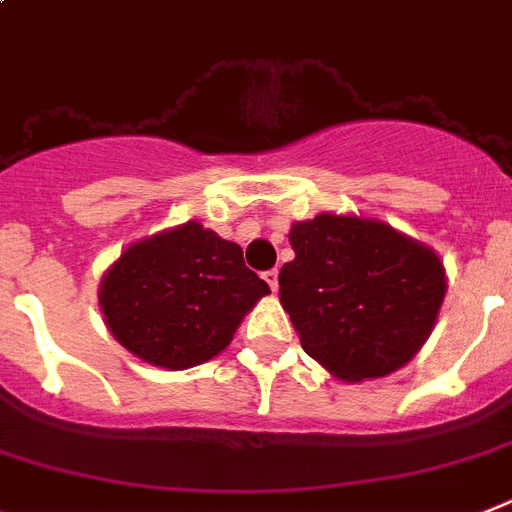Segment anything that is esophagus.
Returning <instances> with one entry per match:
<instances>
[{"label": "esophagus", "instance_id": "esophagus-1", "mask_svg": "<svg viewBox=\"0 0 512 512\" xmlns=\"http://www.w3.org/2000/svg\"><path fill=\"white\" fill-rule=\"evenodd\" d=\"M264 279L269 282L272 292H277V287H279V272H277V269H269V272H264Z\"/></svg>", "mask_w": 512, "mask_h": 512}]
</instances>
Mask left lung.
<instances>
[{"instance_id":"1","label":"left lung","mask_w":512,"mask_h":512,"mask_svg":"<svg viewBox=\"0 0 512 512\" xmlns=\"http://www.w3.org/2000/svg\"><path fill=\"white\" fill-rule=\"evenodd\" d=\"M290 246L279 303L305 352L334 378H383L422 349L445 298L432 248L386 222L329 212L295 222Z\"/></svg>"}]
</instances>
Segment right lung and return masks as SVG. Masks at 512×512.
Instances as JSON below:
<instances>
[{
  "instance_id": "add662e5",
  "label": "right lung",
  "mask_w": 512,
  "mask_h": 512,
  "mask_svg": "<svg viewBox=\"0 0 512 512\" xmlns=\"http://www.w3.org/2000/svg\"><path fill=\"white\" fill-rule=\"evenodd\" d=\"M269 285L238 243L186 222L131 243L100 282V313L116 342L139 360L186 370L233 342Z\"/></svg>"
}]
</instances>
